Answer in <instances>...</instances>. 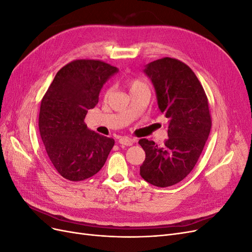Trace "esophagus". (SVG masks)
<instances>
[{"label":"esophagus","instance_id":"1","mask_svg":"<svg viewBox=\"0 0 252 252\" xmlns=\"http://www.w3.org/2000/svg\"><path fill=\"white\" fill-rule=\"evenodd\" d=\"M119 143L121 145H125V146H131L133 144V140L130 138H127V136H122L119 139Z\"/></svg>","mask_w":252,"mask_h":252}]
</instances>
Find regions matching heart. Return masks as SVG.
Segmentation results:
<instances>
[{
    "mask_svg": "<svg viewBox=\"0 0 252 252\" xmlns=\"http://www.w3.org/2000/svg\"><path fill=\"white\" fill-rule=\"evenodd\" d=\"M126 84L128 85V87L130 88V91H132L134 89H138V88L143 87V86H146V84H145L142 80L135 79V78H128V79H126ZM109 93H110V89L107 90V93H106V94H108Z\"/></svg>",
    "mask_w": 252,
    "mask_h": 252,
    "instance_id": "b5f03b06",
    "label": "heart"
}]
</instances>
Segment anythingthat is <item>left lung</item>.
I'll return each mask as SVG.
<instances>
[{
  "label": "left lung",
  "mask_w": 252,
  "mask_h": 252,
  "mask_svg": "<svg viewBox=\"0 0 252 252\" xmlns=\"http://www.w3.org/2000/svg\"><path fill=\"white\" fill-rule=\"evenodd\" d=\"M144 72L156 88L158 105L168 122V139L163 147L141 139L145 161L141 177L157 187L184 180L199 159L211 129L208 98L191 68L173 58L149 63Z\"/></svg>",
  "instance_id": "obj_1"
}]
</instances>
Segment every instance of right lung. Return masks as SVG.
Returning <instances> with one entry per match:
<instances>
[{"instance_id": "right-lung-1", "label": "right lung", "mask_w": 252, "mask_h": 252, "mask_svg": "<svg viewBox=\"0 0 252 252\" xmlns=\"http://www.w3.org/2000/svg\"><path fill=\"white\" fill-rule=\"evenodd\" d=\"M118 68L100 60H74L61 68L39 114L46 154L60 175L78 182L101 170L114 145L112 138L89 130L85 117L98 102L104 83Z\"/></svg>"}]
</instances>
